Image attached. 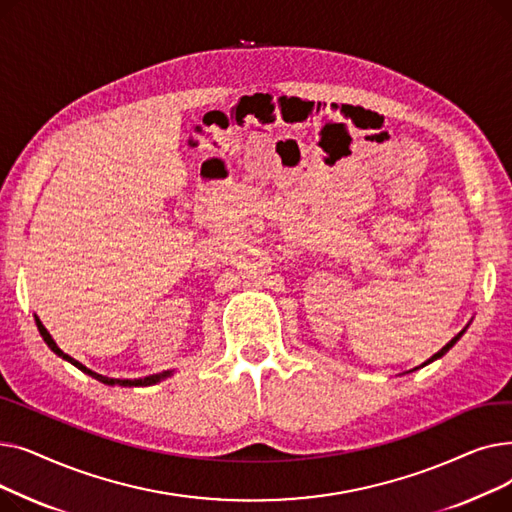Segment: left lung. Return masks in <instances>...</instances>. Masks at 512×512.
Here are the masks:
<instances>
[{
	"instance_id": "8db88e82",
	"label": "left lung",
	"mask_w": 512,
	"mask_h": 512,
	"mask_svg": "<svg viewBox=\"0 0 512 512\" xmlns=\"http://www.w3.org/2000/svg\"><path fill=\"white\" fill-rule=\"evenodd\" d=\"M465 330H467V328H463V330H461V332H459V334H456V336H454V338H452V340H450V342H448V344H446V346H442V348H440V351H438V353H436V355H434V357H429V359H427V361H425V363H423V365H421V367H425V365H427V363H432V361H436V359H440V357H444V355H446V353H448V351H450V348H452V346H454V344H456V342H459V338H461V336H463V334H465ZM415 369H419V367H415Z\"/></svg>"
}]
</instances>
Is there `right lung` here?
<instances>
[{
  "label": "right lung",
  "mask_w": 512,
  "mask_h": 512,
  "mask_svg": "<svg viewBox=\"0 0 512 512\" xmlns=\"http://www.w3.org/2000/svg\"><path fill=\"white\" fill-rule=\"evenodd\" d=\"M35 321H37V328H39V332H41V336H43V340H45V344L51 348L53 353H56L58 357H62V359H66L68 363H72L74 367H78L80 371L83 373H87V375H91V378H95V380H99L101 384H107V386H124V388H132V386H153V384H157V382H161V380H166V378H170L172 375V371H161V373H153V375H147V378H141V380H116V378H107V375H101V373H95V371H91L89 367H85L83 363H78L76 359H72L70 355H66L62 348L53 342V338H51V334L45 330V326L41 324V319L35 315Z\"/></svg>",
  "instance_id": "right-lung-1"
}]
</instances>
